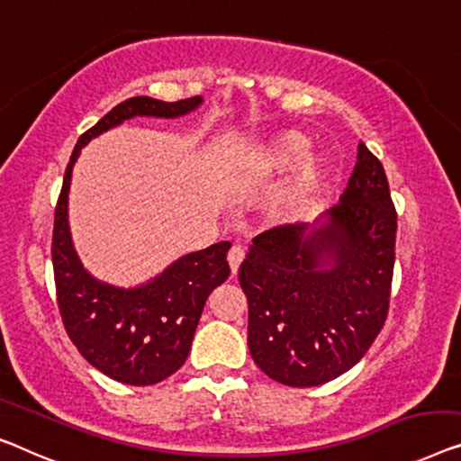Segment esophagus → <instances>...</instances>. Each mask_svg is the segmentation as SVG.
Masks as SVG:
<instances>
[{
    "mask_svg": "<svg viewBox=\"0 0 461 461\" xmlns=\"http://www.w3.org/2000/svg\"><path fill=\"white\" fill-rule=\"evenodd\" d=\"M243 258H245V249H243V247L232 245L230 251H229V264H230L232 275H237V270H239V266H241Z\"/></svg>",
    "mask_w": 461,
    "mask_h": 461,
    "instance_id": "esophagus-1",
    "label": "esophagus"
}]
</instances>
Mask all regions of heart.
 <instances>
[{
  "instance_id": "1",
  "label": "heart",
  "mask_w": 461,
  "mask_h": 461,
  "mask_svg": "<svg viewBox=\"0 0 461 461\" xmlns=\"http://www.w3.org/2000/svg\"><path fill=\"white\" fill-rule=\"evenodd\" d=\"M308 153V139L299 135L295 131H286L283 135H276L251 153V170L253 175L262 181H270L275 176H283L286 172L295 168ZM318 178V168L313 162L303 164L297 170L295 181L291 186V199H302L313 189Z\"/></svg>"
}]
</instances>
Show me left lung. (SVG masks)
<instances>
[{"label":"left lung","instance_id":"obj_1","mask_svg":"<svg viewBox=\"0 0 461 461\" xmlns=\"http://www.w3.org/2000/svg\"><path fill=\"white\" fill-rule=\"evenodd\" d=\"M395 239L389 181L362 143L329 222L310 235L305 224L264 230L239 268L258 368L289 386L324 384L353 368L389 316Z\"/></svg>","mask_w":461,"mask_h":461}]
</instances>
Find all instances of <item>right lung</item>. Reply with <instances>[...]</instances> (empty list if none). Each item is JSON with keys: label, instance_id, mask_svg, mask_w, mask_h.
Listing matches in <instances>:
<instances>
[{"label": "right lung", "instance_id": "obj_1", "mask_svg": "<svg viewBox=\"0 0 461 461\" xmlns=\"http://www.w3.org/2000/svg\"><path fill=\"white\" fill-rule=\"evenodd\" d=\"M202 97L159 102L131 97L112 108L83 132L66 166L56 216L51 262L58 310L78 353L105 376L124 384H156L181 368L191 351L193 335L205 299L230 275L229 241L189 253L139 289H116L86 275L78 262L68 230L70 175L86 141L132 116L175 118L195 110Z\"/></svg>", "mask_w": 461, "mask_h": 461}]
</instances>
